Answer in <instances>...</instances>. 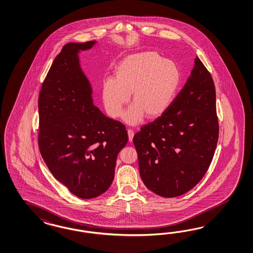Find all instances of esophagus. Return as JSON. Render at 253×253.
Here are the masks:
<instances>
[{"mask_svg":"<svg viewBox=\"0 0 253 253\" xmlns=\"http://www.w3.org/2000/svg\"><path fill=\"white\" fill-rule=\"evenodd\" d=\"M128 138H129V142H132V139H133V135H134V132L131 130H128Z\"/></svg>","mask_w":253,"mask_h":253,"instance_id":"obj_1","label":"esophagus"}]
</instances>
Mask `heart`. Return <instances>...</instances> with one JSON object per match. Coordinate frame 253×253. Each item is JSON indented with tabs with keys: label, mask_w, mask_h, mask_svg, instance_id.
<instances>
[{
	"label": "heart",
	"mask_w": 253,
	"mask_h": 253,
	"mask_svg": "<svg viewBox=\"0 0 253 253\" xmlns=\"http://www.w3.org/2000/svg\"><path fill=\"white\" fill-rule=\"evenodd\" d=\"M180 79L178 66L157 52L129 55L115 69V79L108 78L103 83L105 109L109 116L119 118L131 94L133 104L123 115L125 123L136 125L144 116L157 119L169 108Z\"/></svg>",
	"instance_id": "b5f03b06"
}]
</instances>
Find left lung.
Returning a JSON list of instances; mask_svg holds the SVG:
<instances>
[{
  "label": "left lung",
  "instance_id": "8db88e82",
  "mask_svg": "<svg viewBox=\"0 0 253 253\" xmlns=\"http://www.w3.org/2000/svg\"><path fill=\"white\" fill-rule=\"evenodd\" d=\"M218 128L212 76L196 57L169 108L133 137L144 185L167 198L195 187L212 162Z\"/></svg>",
  "mask_w": 253,
  "mask_h": 253
}]
</instances>
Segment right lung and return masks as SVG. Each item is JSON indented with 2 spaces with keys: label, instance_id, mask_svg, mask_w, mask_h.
<instances>
[{
  "label": "right lung",
  "instance_id": "right-lung-1",
  "mask_svg": "<svg viewBox=\"0 0 253 253\" xmlns=\"http://www.w3.org/2000/svg\"><path fill=\"white\" fill-rule=\"evenodd\" d=\"M96 43L64 45L39 98L41 156L54 178L82 199L108 191L118 154L128 142L124 125L94 105L93 89L81 67L79 53Z\"/></svg>",
  "mask_w": 253,
  "mask_h": 253
}]
</instances>
